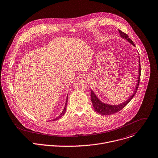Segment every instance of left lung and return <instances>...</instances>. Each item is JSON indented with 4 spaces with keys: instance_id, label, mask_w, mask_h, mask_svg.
Segmentation results:
<instances>
[{
    "instance_id": "8db88e82",
    "label": "left lung",
    "mask_w": 158,
    "mask_h": 158,
    "mask_svg": "<svg viewBox=\"0 0 158 158\" xmlns=\"http://www.w3.org/2000/svg\"><path fill=\"white\" fill-rule=\"evenodd\" d=\"M118 31L120 34V36L125 40H127L129 43H130L133 46H135V44L133 43V42L132 41V40L128 37V36L124 32L120 30H118ZM139 71H138V80H137V83L136 84V87H135V89L133 91V94L130 96V97L126 100L125 102L117 105H109V104H106L105 103H103L102 102H101L99 98H98V97L96 96L95 94L91 90L90 92H91V95H90V98H91V101L92 103V106L94 107V110L101 114L103 115H111V114H115L118 112H119L120 110H122L127 105L131 100V99L133 98V97L135 95L136 91L138 90V88L139 86V80H140V75H141V66H140V60L139 58Z\"/></svg>"
}]
</instances>
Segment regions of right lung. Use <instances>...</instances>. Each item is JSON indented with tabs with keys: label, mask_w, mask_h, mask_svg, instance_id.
<instances>
[{
	"label": "right lung",
	"mask_w": 158,
	"mask_h": 158,
	"mask_svg": "<svg viewBox=\"0 0 158 158\" xmlns=\"http://www.w3.org/2000/svg\"><path fill=\"white\" fill-rule=\"evenodd\" d=\"M67 103H68V96H67V98H66V103H65V106H64V109H63V112H61V114L58 117H56V118H54L53 120H52V121H55V120H58V119H59L60 118H61V117H63V115H64V114H65V112H66V106H67Z\"/></svg>",
	"instance_id": "add662e5"
}]
</instances>
